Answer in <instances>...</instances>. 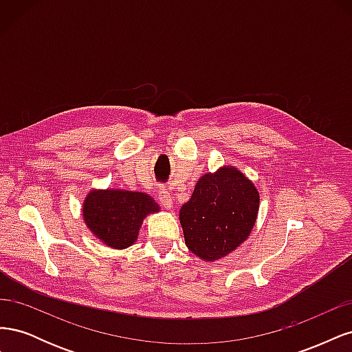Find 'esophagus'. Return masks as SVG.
<instances>
[{"mask_svg":"<svg viewBox=\"0 0 352 352\" xmlns=\"http://www.w3.org/2000/svg\"><path fill=\"white\" fill-rule=\"evenodd\" d=\"M158 199L162 202V206L167 210H170L173 207V198L170 195V190L166 189L164 186H162L158 189Z\"/></svg>","mask_w":352,"mask_h":352,"instance_id":"obj_1","label":"esophagus"}]
</instances>
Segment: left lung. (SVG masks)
I'll use <instances>...</instances> for the list:
<instances>
[{
    "mask_svg": "<svg viewBox=\"0 0 352 352\" xmlns=\"http://www.w3.org/2000/svg\"><path fill=\"white\" fill-rule=\"evenodd\" d=\"M258 204L257 189L239 170L204 175L179 212L186 247L206 261L225 257L250 236Z\"/></svg>",
    "mask_w": 352,
    "mask_h": 352,
    "instance_id": "1",
    "label": "left lung"
}]
</instances>
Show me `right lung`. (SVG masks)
<instances>
[{
	"label": "right lung",
	"instance_id": "1",
	"mask_svg": "<svg viewBox=\"0 0 352 352\" xmlns=\"http://www.w3.org/2000/svg\"><path fill=\"white\" fill-rule=\"evenodd\" d=\"M157 202L144 192L92 190L83 202V217L95 236L116 250L131 247L142 220L158 211Z\"/></svg>",
	"mask_w": 352,
	"mask_h": 352
}]
</instances>
